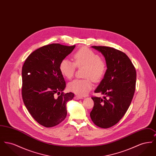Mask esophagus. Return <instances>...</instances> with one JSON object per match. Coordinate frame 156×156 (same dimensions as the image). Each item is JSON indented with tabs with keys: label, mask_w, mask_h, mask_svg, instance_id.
<instances>
[{
	"label": "esophagus",
	"mask_w": 156,
	"mask_h": 156,
	"mask_svg": "<svg viewBox=\"0 0 156 156\" xmlns=\"http://www.w3.org/2000/svg\"><path fill=\"white\" fill-rule=\"evenodd\" d=\"M74 98L75 99L78 100V99H82L83 97H80V96H78V95H76V96H75Z\"/></svg>",
	"instance_id": "1"
}]
</instances>
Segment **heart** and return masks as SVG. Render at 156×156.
Instances as JSON below:
<instances>
[{"mask_svg":"<svg viewBox=\"0 0 156 156\" xmlns=\"http://www.w3.org/2000/svg\"><path fill=\"white\" fill-rule=\"evenodd\" d=\"M74 62L63 59L59 63V69L62 75L71 79L75 74L76 68L84 67L83 76L85 78L75 80L68 84V88L75 94L84 96L92 88L93 81H101L106 75L107 65L99 55L87 47H81L75 52Z\"/></svg>","mask_w":156,"mask_h":156,"instance_id":"heart-1","label":"heart"}]
</instances>
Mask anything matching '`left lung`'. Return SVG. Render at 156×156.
Segmentation results:
<instances>
[{
    "label": "left lung",
    "mask_w": 156,
    "mask_h": 156,
    "mask_svg": "<svg viewBox=\"0 0 156 156\" xmlns=\"http://www.w3.org/2000/svg\"><path fill=\"white\" fill-rule=\"evenodd\" d=\"M92 47L104 55L107 71L95 91L105 97H92L94 106L90 116L95 125L107 129L118 123L130 106L136 88V71L125 53L109 47Z\"/></svg>",
    "instance_id": "obj_1"
}]
</instances>
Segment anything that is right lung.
Wrapping results in <instances>:
<instances>
[{"mask_svg": "<svg viewBox=\"0 0 156 156\" xmlns=\"http://www.w3.org/2000/svg\"><path fill=\"white\" fill-rule=\"evenodd\" d=\"M75 47L45 45L31 53L23 66V102L32 117L45 127L57 126L66 119V103L74 97L63 92L66 84L59 66Z\"/></svg>", "mask_w": 156, "mask_h": 156, "instance_id": "add662e5", "label": "right lung"}]
</instances>
